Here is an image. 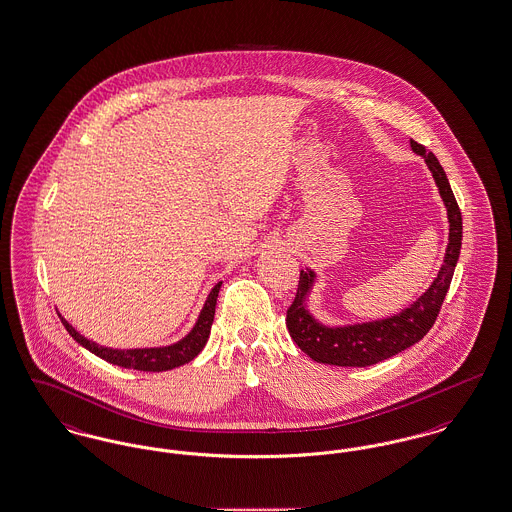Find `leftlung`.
<instances>
[{
	"instance_id": "left-lung-1",
	"label": "left lung",
	"mask_w": 512,
	"mask_h": 512,
	"mask_svg": "<svg viewBox=\"0 0 512 512\" xmlns=\"http://www.w3.org/2000/svg\"><path fill=\"white\" fill-rule=\"evenodd\" d=\"M411 147L432 172L441 201L447 209L449 244L445 249L443 265L430 288L397 315L343 326H326L313 317L307 301L317 282V272L309 267L301 270L297 293L286 315V326L297 347L317 363L336 366L376 365L422 340L438 318L441 303L447 295L461 255L463 217L447 174L439 165L436 155L426 151V147L416 144L414 140H411Z\"/></svg>"
}]
</instances>
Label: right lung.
<instances>
[{
  "label": "right lung",
  "instance_id": "obj_1",
  "mask_svg": "<svg viewBox=\"0 0 512 512\" xmlns=\"http://www.w3.org/2000/svg\"><path fill=\"white\" fill-rule=\"evenodd\" d=\"M220 286H222V282H219L207 295L205 305L195 320L194 328L182 340L171 343V345H163V347H136V349L105 347L96 341L84 338L61 315L59 318H61L63 326L67 328V332L73 336V340L78 341L88 351H92L94 355H98L99 359H103L111 365L122 366V368H134V370H142V372H163V370H172L176 366L190 363L205 347V343L209 340V334H211L213 318H215Z\"/></svg>",
  "mask_w": 512,
  "mask_h": 512
}]
</instances>
